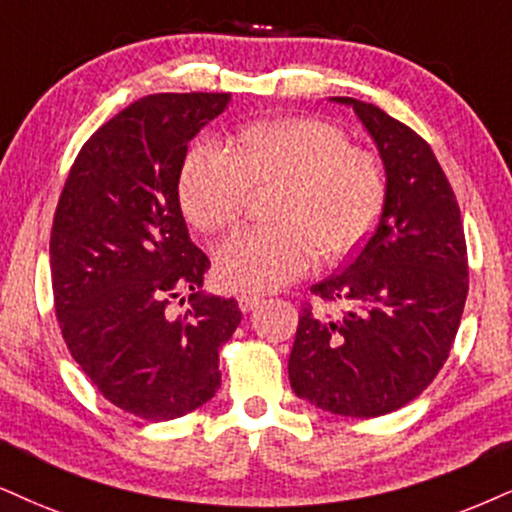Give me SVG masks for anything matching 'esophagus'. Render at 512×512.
<instances>
[{"label":"esophagus","mask_w":512,"mask_h":512,"mask_svg":"<svg viewBox=\"0 0 512 512\" xmlns=\"http://www.w3.org/2000/svg\"><path fill=\"white\" fill-rule=\"evenodd\" d=\"M263 301V296H258V294H239L237 296V304H239V311L242 313H249V311H254V308L261 304Z\"/></svg>","instance_id":"1"}]
</instances>
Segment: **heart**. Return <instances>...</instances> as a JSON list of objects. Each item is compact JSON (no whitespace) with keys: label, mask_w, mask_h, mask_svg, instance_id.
<instances>
[{"label":"heart","mask_w":512,"mask_h":512,"mask_svg":"<svg viewBox=\"0 0 512 512\" xmlns=\"http://www.w3.org/2000/svg\"><path fill=\"white\" fill-rule=\"evenodd\" d=\"M277 185L268 218L216 251V277L237 292H270L313 266L315 251L339 263L361 246L384 211L387 178L375 154L353 147L337 125L311 116L256 121L230 144L199 142L180 168L178 194L189 223L232 230L251 189Z\"/></svg>","instance_id":"b5f03b06"}]
</instances>
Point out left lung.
<instances>
[{"label": "left lung", "mask_w": 512, "mask_h": 512, "mask_svg": "<svg viewBox=\"0 0 512 512\" xmlns=\"http://www.w3.org/2000/svg\"><path fill=\"white\" fill-rule=\"evenodd\" d=\"M351 106L375 140L387 199L342 273L311 287L337 304L304 306L289 353L294 394L346 418H377L422 394L449 358L468 299V249L456 194L430 144L375 104Z\"/></svg>", "instance_id": "left-lung-1"}]
</instances>
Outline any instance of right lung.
I'll use <instances>...</instances> for the list:
<instances>
[{
  "mask_svg": "<svg viewBox=\"0 0 512 512\" xmlns=\"http://www.w3.org/2000/svg\"><path fill=\"white\" fill-rule=\"evenodd\" d=\"M227 104L225 92L137 99L85 142L54 213L49 263L68 351L106 401L142 420L211 401L218 351L242 320L235 299L201 292L211 261L189 239L178 194L189 140ZM182 291L188 313L170 316Z\"/></svg>",
  "mask_w": 512,
  "mask_h": 512,
  "instance_id": "add662e5",
  "label": "right lung"
}]
</instances>
